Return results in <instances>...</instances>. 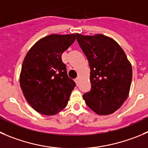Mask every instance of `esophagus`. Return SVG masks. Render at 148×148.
<instances>
[{"label":"esophagus","mask_w":148,"mask_h":148,"mask_svg":"<svg viewBox=\"0 0 148 148\" xmlns=\"http://www.w3.org/2000/svg\"><path fill=\"white\" fill-rule=\"evenodd\" d=\"M74 81H75L76 84H77V85H78V84H79V78L75 79V80H74Z\"/></svg>","instance_id":"esophagus-1"}]
</instances>
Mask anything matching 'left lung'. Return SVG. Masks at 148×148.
Returning <instances> with one entry per match:
<instances>
[{"label":"left lung","mask_w":148,"mask_h":148,"mask_svg":"<svg viewBox=\"0 0 148 148\" xmlns=\"http://www.w3.org/2000/svg\"><path fill=\"white\" fill-rule=\"evenodd\" d=\"M87 56L92 87L83 95L86 104L98 115H109L123 105L129 95L132 68L124 50L108 36L77 34Z\"/></svg>","instance_id":"obj_1"}]
</instances>
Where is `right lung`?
<instances>
[{"mask_svg":"<svg viewBox=\"0 0 148 148\" xmlns=\"http://www.w3.org/2000/svg\"><path fill=\"white\" fill-rule=\"evenodd\" d=\"M77 34L45 36L29 49L23 61L19 83L24 97L42 115L58 114L67 106L75 82L67 75L61 55Z\"/></svg>","mask_w":148,"mask_h":148,"instance_id":"obj_1","label":"right lung"}]
</instances>
